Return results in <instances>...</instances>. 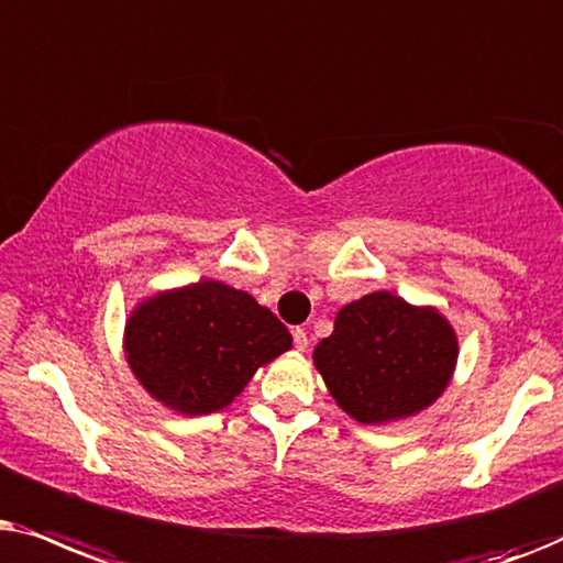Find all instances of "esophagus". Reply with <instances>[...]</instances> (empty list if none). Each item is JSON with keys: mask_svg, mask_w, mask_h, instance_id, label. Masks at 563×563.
<instances>
[{"mask_svg": "<svg viewBox=\"0 0 563 563\" xmlns=\"http://www.w3.org/2000/svg\"><path fill=\"white\" fill-rule=\"evenodd\" d=\"M294 342H296V350H301V352L309 347V334H306V329H301V327L294 329Z\"/></svg>", "mask_w": 563, "mask_h": 563, "instance_id": "1", "label": "esophagus"}]
</instances>
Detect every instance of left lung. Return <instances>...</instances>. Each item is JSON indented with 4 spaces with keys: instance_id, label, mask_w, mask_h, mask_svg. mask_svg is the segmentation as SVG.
I'll return each mask as SVG.
<instances>
[{
    "instance_id": "left-lung-1",
    "label": "left lung",
    "mask_w": 563,
    "mask_h": 563,
    "mask_svg": "<svg viewBox=\"0 0 563 563\" xmlns=\"http://www.w3.org/2000/svg\"><path fill=\"white\" fill-rule=\"evenodd\" d=\"M459 342L434 309L378 290L336 313L313 363L334 401L363 424L411 417L438 399L453 376Z\"/></svg>"
}]
</instances>
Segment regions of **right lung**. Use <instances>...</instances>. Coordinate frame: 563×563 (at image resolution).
<instances>
[{
  "label": "right lung",
  "instance_id": "1",
  "mask_svg": "<svg viewBox=\"0 0 563 563\" xmlns=\"http://www.w3.org/2000/svg\"><path fill=\"white\" fill-rule=\"evenodd\" d=\"M290 342L273 311L216 280L148 298L125 324L131 371L156 401L183 415L229 407Z\"/></svg>",
  "mask_w": 563,
  "mask_h": 563
}]
</instances>
